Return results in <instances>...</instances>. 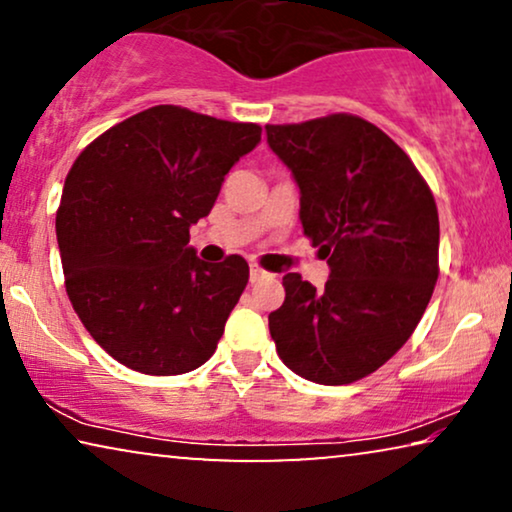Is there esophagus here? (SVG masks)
I'll list each match as a JSON object with an SVG mask.
<instances>
[{"mask_svg": "<svg viewBox=\"0 0 512 512\" xmlns=\"http://www.w3.org/2000/svg\"><path fill=\"white\" fill-rule=\"evenodd\" d=\"M265 277H270L268 272L258 268V265H251V270H249V279H251V282H261V279H265Z\"/></svg>", "mask_w": 512, "mask_h": 512, "instance_id": "1", "label": "esophagus"}]
</instances>
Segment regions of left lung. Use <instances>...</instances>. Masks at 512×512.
I'll return each mask as SVG.
<instances>
[{
  "label": "left lung",
  "instance_id": "obj_1",
  "mask_svg": "<svg viewBox=\"0 0 512 512\" xmlns=\"http://www.w3.org/2000/svg\"><path fill=\"white\" fill-rule=\"evenodd\" d=\"M270 149L300 191V223L328 258L324 291L284 275L270 312L277 354L317 384H349L401 349L438 279L436 200L401 146L377 125L333 114L265 125Z\"/></svg>",
  "mask_w": 512,
  "mask_h": 512
}]
</instances>
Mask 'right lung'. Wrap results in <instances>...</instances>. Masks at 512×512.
Instances as JSON below:
<instances>
[{
    "label": "right lung",
    "instance_id": "obj_1",
    "mask_svg": "<svg viewBox=\"0 0 512 512\" xmlns=\"http://www.w3.org/2000/svg\"><path fill=\"white\" fill-rule=\"evenodd\" d=\"M258 142L256 123L160 104L76 158L55 216L67 296L118 363L181 375L214 354L249 265L242 256L200 261L188 230L212 212L230 167Z\"/></svg>",
    "mask_w": 512,
    "mask_h": 512
}]
</instances>
